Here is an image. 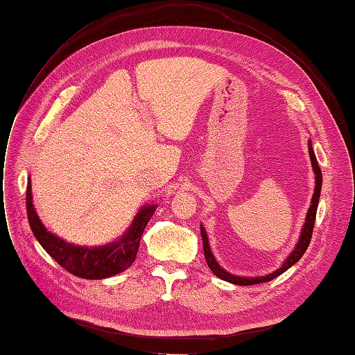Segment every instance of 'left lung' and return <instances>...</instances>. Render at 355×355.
Listing matches in <instances>:
<instances>
[{
  "label": "left lung",
  "instance_id": "left-lung-1",
  "mask_svg": "<svg viewBox=\"0 0 355 355\" xmlns=\"http://www.w3.org/2000/svg\"><path fill=\"white\" fill-rule=\"evenodd\" d=\"M309 153H310V159H311V166L314 169V174H316V187H314V194H313V199H311V205L309 207V212H307V218L304 222V228L301 231V237L298 240V244L295 245V250L290 254L284 265L278 269L275 270L273 273L268 275V277H260V278H241V277H235V275L228 273L227 270L222 269L218 261L215 260L211 247H209V241H207V235L206 231L203 228V225H200V234H202V240H203V250H205V259H206V263L207 266L211 268V270L215 273V277L228 281L231 284L235 285H254V284H263V282H269L273 278L279 277L281 273H284L286 269H290L293 265H295L297 261L303 257V254L306 253L307 247L310 244L311 240V235H313V228H314V220H316V212H318V205H319V198H320V190H322V171L319 168L318 159H316V155L313 152L311 148V143L309 141Z\"/></svg>",
  "mask_w": 355,
  "mask_h": 355
}]
</instances>
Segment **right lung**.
<instances>
[{
    "mask_svg": "<svg viewBox=\"0 0 355 355\" xmlns=\"http://www.w3.org/2000/svg\"><path fill=\"white\" fill-rule=\"evenodd\" d=\"M26 209H28V219L36 240L61 268L83 279H103L128 269L133 263L141 234L153 216L156 206H143L124 237L102 247L73 245L46 231L35 212L31 181L26 189Z\"/></svg>",
    "mask_w": 355,
    "mask_h": 355,
    "instance_id": "add662e5",
    "label": "right lung"
}]
</instances>
